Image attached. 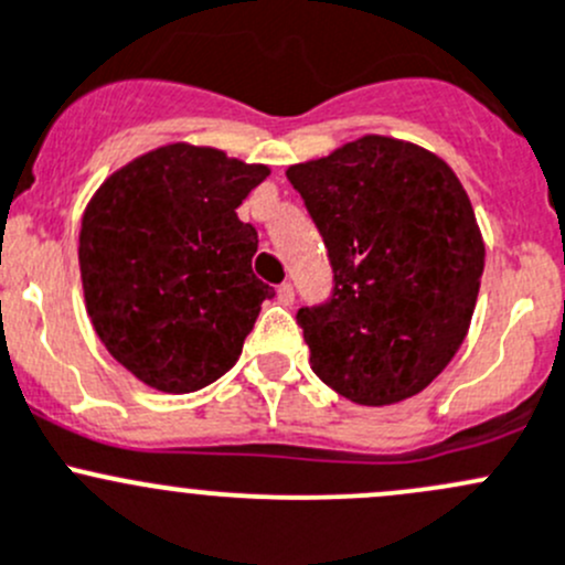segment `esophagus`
Listing matches in <instances>:
<instances>
[{
  "label": "esophagus",
  "instance_id": "34e87169",
  "mask_svg": "<svg viewBox=\"0 0 565 565\" xmlns=\"http://www.w3.org/2000/svg\"><path fill=\"white\" fill-rule=\"evenodd\" d=\"M278 300H281L284 306H289L295 300V289H292V284H281V287H278Z\"/></svg>",
  "mask_w": 565,
  "mask_h": 565
}]
</instances>
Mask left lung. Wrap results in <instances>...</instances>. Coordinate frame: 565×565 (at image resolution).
<instances>
[{
  "label": "left lung",
  "instance_id": "left-lung-1",
  "mask_svg": "<svg viewBox=\"0 0 565 565\" xmlns=\"http://www.w3.org/2000/svg\"><path fill=\"white\" fill-rule=\"evenodd\" d=\"M287 177L333 267L328 303L298 311L311 369L366 407L415 396L457 355L481 287L483 241L459 177L391 136H363Z\"/></svg>",
  "mask_w": 565,
  "mask_h": 565
}]
</instances>
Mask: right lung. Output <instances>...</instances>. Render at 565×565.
Instances as JSON below:
<instances>
[{
    "label": "right lung",
    "mask_w": 565,
    "mask_h": 565,
    "mask_svg": "<svg viewBox=\"0 0 565 565\" xmlns=\"http://www.w3.org/2000/svg\"><path fill=\"white\" fill-rule=\"evenodd\" d=\"M270 169L185 141L117 169L78 235L84 300L114 361L163 393L230 372L273 287L254 276L259 237L235 210Z\"/></svg>",
    "instance_id": "right-lung-1"
}]
</instances>
